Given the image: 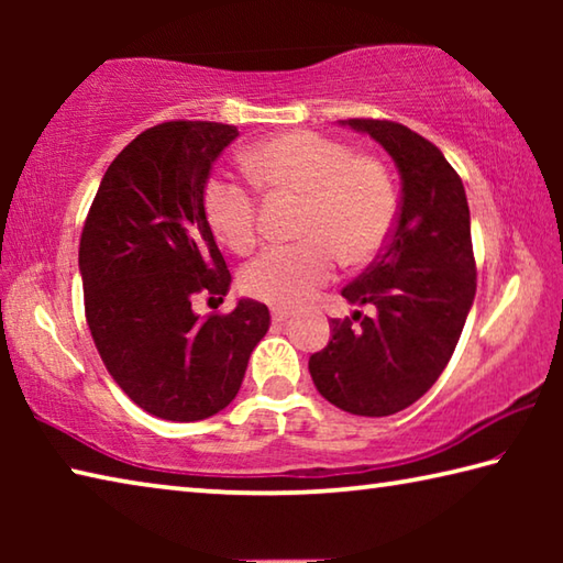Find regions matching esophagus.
<instances>
[{
	"instance_id": "esophagus-1",
	"label": "esophagus",
	"mask_w": 563,
	"mask_h": 563,
	"mask_svg": "<svg viewBox=\"0 0 563 563\" xmlns=\"http://www.w3.org/2000/svg\"><path fill=\"white\" fill-rule=\"evenodd\" d=\"M271 316H273L275 322H283V320H288L292 316V310L290 308H273Z\"/></svg>"
}]
</instances>
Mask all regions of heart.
Returning <instances> with one entry per match:
<instances>
[{"label":"heart","instance_id":"1","mask_svg":"<svg viewBox=\"0 0 563 563\" xmlns=\"http://www.w3.org/2000/svg\"><path fill=\"white\" fill-rule=\"evenodd\" d=\"M243 166L265 194L302 196L295 245L268 247L241 273V288L278 308L300 305L347 265L373 261L397 218V194L387 168L352 156L338 139L318 131H285L245 151ZM203 213L218 241L247 253L258 241V206L245 186L208 178Z\"/></svg>","mask_w":563,"mask_h":563}]
</instances>
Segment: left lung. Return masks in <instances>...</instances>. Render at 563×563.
<instances>
[{
    "mask_svg": "<svg viewBox=\"0 0 563 563\" xmlns=\"http://www.w3.org/2000/svg\"><path fill=\"white\" fill-rule=\"evenodd\" d=\"M340 126L383 146L402 180L395 231L369 268L342 288L377 316L330 322V342L310 355L318 393L360 417H387L417 402L450 362L476 292L470 206L462 178L430 141L402 123L347 119ZM360 319V310L352 312Z\"/></svg>",
    "mask_w": 563,
    "mask_h": 563,
    "instance_id": "left-lung-1",
    "label": "left lung"
}]
</instances>
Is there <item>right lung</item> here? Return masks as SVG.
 Wrapping results in <instances>:
<instances>
[{
  "instance_id": "obj_1",
  "label": "right lung",
  "mask_w": 563,
  "mask_h": 563,
  "mask_svg": "<svg viewBox=\"0 0 563 563\" xmlns=\"http://www.w3.org/2000/svg\"><path fill=\"white\" fill-rule=\"evenodd\" d=\"M238 139L213 121L139 133L101 178L79 243L84 310L103 365L148 415L198 422L233 402L271 325L241 298L201 318L196 295L221 298L231 273L203 213L211 166Z\"/></svg>"
}]
</instances>
